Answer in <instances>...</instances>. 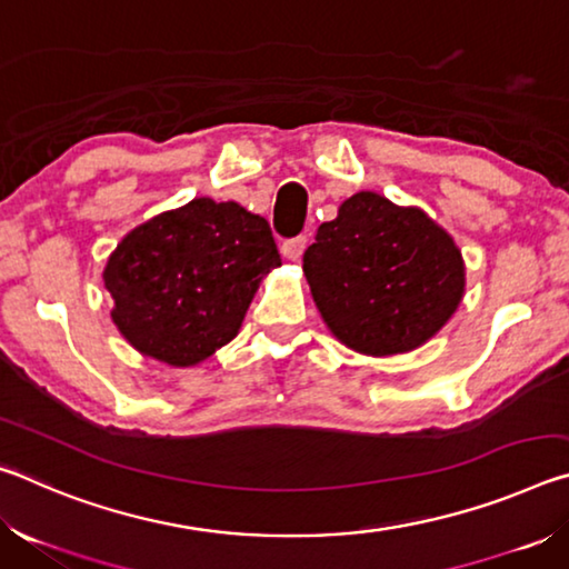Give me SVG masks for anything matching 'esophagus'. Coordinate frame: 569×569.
Masks as SVG:
<instances>
[{"instance_id": "esophagus-1", "label": "esophagus", "mask_w": 569, "mask_h": 569, "mask_svg": "<svg viewBox=\"0 0 569 569\" xmlns=\"http://www.w3.org/2000/svg\"><path fill=\"white\" fill-rule=\"evenodd\" d=\"M303 250H306V236L288 238V240H283V246H281V253L288 258V261H298V258L303 256Z\"/></svg>"}]
</instances>
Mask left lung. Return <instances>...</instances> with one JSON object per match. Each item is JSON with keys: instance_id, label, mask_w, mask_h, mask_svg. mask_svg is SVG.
I'll return each instance as SVG.
<instances>
[{"instance_id": "left-lung-1", "label": "left lung", "mask_w": 569, "mask_h": 569, "mask_svg": "<svg viewBox=\"0 0 569 569\" xmlns=\"http://www.w3.org/2000/svg\"><path fill=\"white\" fill-rule=\"evenodd\" d=\"M303 273L331 333L369 356L429 341L465 293V263L447 230L369 190L321 223Z\"/></svg>"}]
</instances>
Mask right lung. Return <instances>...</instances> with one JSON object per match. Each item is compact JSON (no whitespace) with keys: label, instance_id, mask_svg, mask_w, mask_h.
<instances>
[{"label":"right lung","instance_id":"add662e5","mask_svg":"<svg viewBox=\"0 0 569 569\" xmlns=\"http://www.w3.org/2000/svg\"><path fill=\"white\" fill-rule=\"evenodd\" d=\"M276 266L266 218L196 198L130 230L104 268V288L112 321L134 349L192 366L233 339L261 276Z\"/></svg>","mask_w":569,"mask_h":569}]
</instances>
